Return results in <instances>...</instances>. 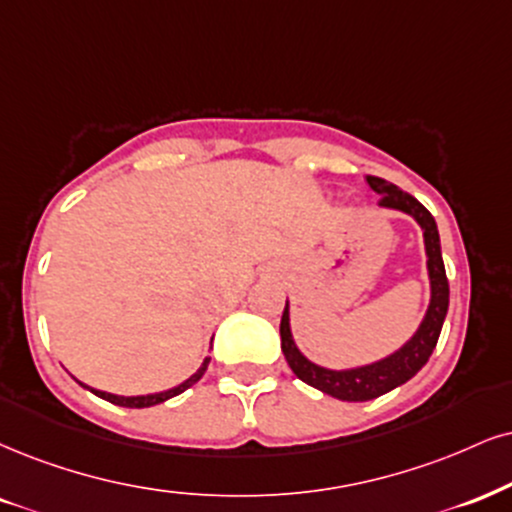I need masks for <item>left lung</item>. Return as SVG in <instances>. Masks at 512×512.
Masks as SVG:
<instances>
[{
  "mask_svg": "<svg viewBox=\"0 0 512 512\" xmlns=\"http://www.w3.org/2000/svg\"><path fill=\"white\" fill-rule=\"evenodd\" d=\"M368 185L372 192L380 194L382 208H394V211L408 213L415 218V223L422 227V237H425V254H427V275H430V306H427L425 318L413 337L408 339L401 349L389 353L387 358L380 361L358 365V368L346 370H330L323 365L308 361L304 353L299 351L292 327H289V301L285 304V313H282L280 323V337H282V353H285L289 368L301 382L311 384V387L320 389L327 396H334L339 401H370L377 396L387 394V391L406 384L410 377L418 375V370L430 361L434 346L441 334V325H444L446 311H449V280H446L444 258H441V242L439 230L434 223L432 213L420 204L418 199L410 197L391 182L368 175Z\"/></svg>",
  "mask_w": 512,
  "mask_h": 512,
  "instance_id": "1",
  "label": "left lung"
}]
</instances>
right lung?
<instances>
[{"label": "right lung", "instance_id": "obj_1", "mask_svg": "<svg viewBox=\"0 0 512 512\" xmlns=\"http://www.w3.org/2000/svg\"><path fill=\"white\" fill-rule=\"evenodd\" d=\"M208 361H211V358L206 356L204 363H201V368H199L197 372H194L192 377H187L185 382H180L178 387L166 389V391H156V394H144V396H118V394H109V391H99V389L87 387V384H82L80 380H75V382H78L80 387L90 389L92 394L99 396V399H104V401H109V403H116V406H125V408H149V406H159V403L173 399V396L182 394V391L192 387V384H197V382L201 380V377H204V372H206V368H208Z\"/></svg>", "mask_w": 512, "mask_h": 512}]
</instances>
